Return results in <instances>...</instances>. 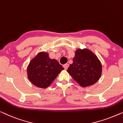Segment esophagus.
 I'll use <instances>...</instances> for the list:
<instances>
[{
	"label": "esophagus",
	"instance_id": "1",
	"mask_svg": "<svg viewBox=\"0 0 123 123\" xmlns=\"http://www.w3.org/2000/svg\"><path fill=\"white\" fill-rule=\"evenodd\" d=\"M63 67L65 69H67L68 68V67H69V65L68 64H65V65H63Z\"/></svg>",
	"mask_w": 123,
	"mask_h": 123
}]
</instances>
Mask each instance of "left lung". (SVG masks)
I'll list each match as a JSON object with an SVG mask.
<instances>
[{"label": "left lung", "mask_w": 123, "mask_h": 123, "mask_svg": "<svg viewBox=\"0 0 123 123\" xmlns=\"http://www.w3.org/2000/svg\"><path fill=\"white\" fill-rule=\"evenodd\" d=\"M101 62L92 51L88 49H77L73 63L67 72L82 87L96 83L102 74Z\"/></svg>", "instance_id": "1"}]
</instances>
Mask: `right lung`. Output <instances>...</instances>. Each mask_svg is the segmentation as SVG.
Wrapping results in <instances>:
<instances>
[{"instance_id":"add662e5","label":"right lung","mask_w":123,"mask_h":123,"mask_svg":"<svg viewBox=\"0 0 123 123\" xmlns=\"http://www.w3.org/2000/svg\"><path fill=\"white\" fill-rule=\"evenodd\" d=\"M63 69L57 60L51 59L48 53L43 51L31 60L27 68V77L36 87L46 88Z\"/></svg>"}]
</instances>
